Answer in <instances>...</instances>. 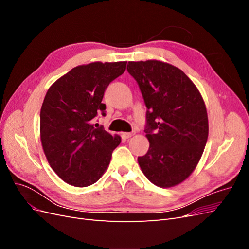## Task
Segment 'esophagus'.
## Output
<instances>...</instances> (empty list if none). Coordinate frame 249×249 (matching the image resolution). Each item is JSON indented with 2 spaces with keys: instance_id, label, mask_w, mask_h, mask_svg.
Here are the masks:
<instances>
[{
  "instance_id": "34e87169",
  "label": "esophagus",
  "mask_w": 249,
  "mask_h": 249,
  "mask_svg": "<svg viewBox=\"0 0 249 249\" xmlns=\"http://www.w3.org/2000/svg\"><path fill=\"white\" fill-rule=\"evenodd\" d=\"M123 136H124L125 139H129V138H131V137L133 136V134H132V133H124Z\"/></svg>"
}]
</instances>
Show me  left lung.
<instances>
[{
  "instance_id": "1",
  "label": "left lung",
  "mask_w": 249,
  "mask_h": 249,
  "mask_svg": "<svg viewBox=\"0 0 249 249\" xmlns=\"http://www.w3.org/2000/svg\"><path fill=\"white\" fill-rule=\"evenodd\" d=\"M146 106L147 153L138 157L142 172L162 188L182 183L196 167L209 134L205 102L193 82L178 67L157 60L131 61Z\"/></svg>"
}]
</instances>
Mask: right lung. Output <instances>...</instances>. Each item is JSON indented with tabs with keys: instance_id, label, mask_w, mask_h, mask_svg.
I'll return each instance as SVG.
<instances>
[{
	"instance_id": "right-lung-1",
	"label": "right lung",
	"mask_w": 249,
	"mask_h": 249,
	"mask_svg": "<svg viewBox=\"0 0 249 249\" xmlns=\"http://www.w3.org/2000/svg\"><path fill=\"white\" fill-rule=\"evenodd\" d=\"M125 67V61L80 65L49 88L40 110V139L49 164L65 183L97 182L122 142L93 123L100 111L106 115L105 90Z\"/></svg>"
}]
</instances>
